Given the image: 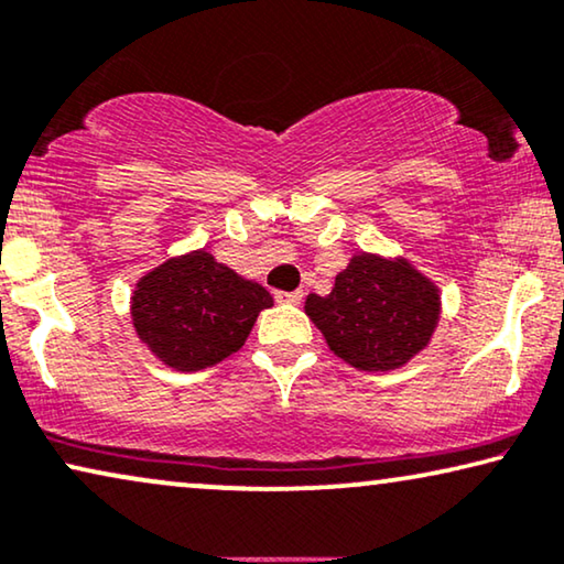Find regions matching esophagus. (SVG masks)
Returning <instances> with one entry per match:
<instances>
[{"instance_id":"esophagus-1","label":"esophagus","mask_w":564,"mask_h":564,"mask_svg":"<svg viewBox=\"0 0 564 564\" xmlns=\"http://www.w3.org/2000/svg\"><path fill=\"white\" fill-rule=\"evenodd\" d=\"M301 299H304L301 291H275V301L279 304H301Z\"/></svg>"}]
</instances>
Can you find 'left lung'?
Returning a JSON list of instances; mask_svg holds the SVG:
<instances>
[{"label": "left lung", "mask_w": 564, "mask_h": 564, "mask_svg": "<svg viewBox=\"0 0 564 564\" xmlns=\"http://www.w3.org/2000/svg\"><path fill=\"white\" fill-rule=\"evenodd\" d=\"M306 314L329 350L360 370H393L430 343L440 293L406 260L355 256L327 296L306 299Z\"/></svg>", "instance_id": "obj_1"}]
</instances>
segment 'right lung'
<instances>
[{
    "instance_id": "1",
    "label": "right lung",
    "mask_w": 564,
    "mask_h": 564,
    "mask_svg": "<svg viewBox=\"0 0 564 564\" xmlns=\"http://www.w3.org/2000/svg\"><path fill=\"white\" fill-rule=\"evenodd\" d=\"M273 296L206 250L165 260L132 296L138 337L171 368L194 372L240 350Z\"/></svg>"
}]
</instances>
